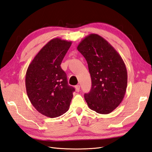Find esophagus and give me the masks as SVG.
I'll use <instances>...</instances> for the list:
<instances>
[{
    "label": "esophagus",
    "mask_w": 152,
    "mask_h": 152,
    "mask_svg": "<svg viewBox=\"0 0 152 152\" xmlns=\"http://www.w3.org/2000/svg\"><path fill=\"white\" fill-rule=\"evenodd\" d=\"M80 86L79 85H77L75 86V89L77 92H79L80 91Z\"/></svg>",
    "instance_id": "1"
}]
</instances>
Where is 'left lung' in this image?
Wrapping results in <instances>:
<instances>
[{
    "instance_id": "8db88e82",
    "label": "left lung",
    "mask_w": 152,
    "mask_h": 152,
    "mask_svg": "<svg viewBox=\"0 0 152 152\" xmlns=\"http://www.w3.org/2000/svg\"><path fill=\"white\" fill-rule=\"evenodd\" d=\"M86 58L92 86L84 98L90 109L108 114L121 104L127 84L126 67L121 55L102 37L91 34L77 46Z\"/></svg>"
}]
</instances>
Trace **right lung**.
<instances>
[{"instance_id":"obj_1","label":"right lung","mask_w":152,"mask_h":152,"mask_svg":"<svg viewBox=\"0 0 152 152\" xmlns=\"http://www.w3.org/2000/svg\"><path fill=\"white\" fill-rule=\"evenodd\" d=\"M71 41L55 38L40 50L26 73V93L31 104L44 115L55 118L66 112L75 89L68 84L61 63Z\"/></svg>"}]
</instances>
